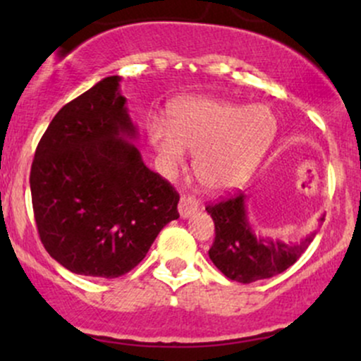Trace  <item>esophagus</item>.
I'll list each match as a JSON object with an SVG mask.
<instances>
[{
    "mask_svg": "<svg viewBox=\"0 0 361 361\" xmlns=\"http://www.w3.org/2000/svg\"><path fill=\"white\" fill-rule=\"evenodd\" d=\"M198 207H200V204H198L197 198L192 197V195H183V197L180 198V204H178V210H180L181 217L186 219L197 212Z\"/></svg>",
    "mask_w": 361,
    "mask_h": 361,
    "instance_id": "34e87169",
    "label": "esophagus"
}]
</instances>
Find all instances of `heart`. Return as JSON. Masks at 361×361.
Here are the masks:
<instances>
[{
	"label": "heart",
	"mask_w": 361,
	"mask_h": 361,
	"mask_svg": "<svg viewBox=\"0 0 361 361\" xmlns=\"http://www.w3.org/2000/svg\"><path fill=\"white\" fill-rule=\"evenodd\" d=\"M149 140L166 173L195 151V173L214 192L243 185L275 137L276 118L267 105L243 106L214 98H186L171 111V126L152 120Z\"/></svg>",
	"instance_id": "heart-1"
}]
</instances>
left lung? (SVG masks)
I'll list each match as a JSON object with an SVG mask.
<instances>
[{"instance_id": "obj_1", "label": "left lung", "mask_w": 361, "mask_h": 361, "mask_svg": "<svg viewBox=\"0 0 361 361\" xmlns=\"http://www.w3.org/2000/svg\"><path fill=\"white\" fill-rule=\"evenodd\" d=\"M215 226L209 256L227 279L239 283L271 279L292 267L309 247L317 231L299 243H283L256 235L247 222L246 195L238 192L217 204L205 207ZM324 217H321V222Z\"/></svg>"}]
</instances>
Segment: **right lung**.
Here are the masks:
<instances>
[{
    "instance_id": "1",
    "label": "right lung",
    "mask_w": 361,
    "mask_h": 361,
    "mask_svg": "<svg viewBox=\"0 0 361 361\" xmlns=\"http://www.w3.org/2000/svg\"><path fill=\"white\" fill-rule=\"evenodd\" d=\"M109 76L66 103L49 123L30 169L40 241L69 271L98 279L126 275L146 258L180 195L144 164L137 137Z\"/></svg>"
}]
</instances>
